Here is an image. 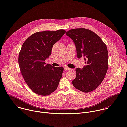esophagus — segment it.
<instances>
[{
  "label": "esophagus",
  "instance_id": "obj_1",
  "mask_svg": "<svg viewBox=\"0 0 127 127\" xmlns=\"http://www.w3.org/2000/svg\"><path fill=\"white\" fill-rule=\"evenodd\" d=\"M64 69H65V70H71V68H68V67H65Z\"/></svg>",
  "mask_w": 127,
  "mask_h": 127
}]
</instances>
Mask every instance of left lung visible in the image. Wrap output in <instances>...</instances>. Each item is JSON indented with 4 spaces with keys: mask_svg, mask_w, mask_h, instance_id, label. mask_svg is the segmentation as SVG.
I'll list each match as a JSON object with an SVG mask.
<instances>
[{
    "mask_svg": "<svg viewBox=\"0 0 127 127\" xmlns=\"http://www.w3.org/2000/svg\"><path fill=\"white\" fill-rule=\"evenodd\" d=\"M66 34L73 40L78 58L83 57L86 65L76 68L72 84L77 89L89 93L96 89L104 79L108 69V52L98 35L84 28L71 29Z\"/></svg>",
    "mask_w": 127,
    "mask_h": 127,
    "instance_id": "obj_1",
    "label": "left lung"
}]
</instances>
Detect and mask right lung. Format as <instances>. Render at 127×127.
I'll list each match as a JSON object with an SVG mask.
<instances>
[{"label":"right lung","instance_id":"right-lung-1","mask_svg":"<svg viewBox=\"0 0 127 127\" xmlns=\"http://www.w3.org/2000/svg\"><path fill=\"white\" fill-rule=\"evenodd\" d=\"M65 32L62 29L35 32L22 45L19 55L20 70L25 82L35 94L48 95L58 87L64 68L46 64L45 60Z\"/></svg>","mask_w":127,"mask_h":127}]
</instances>
